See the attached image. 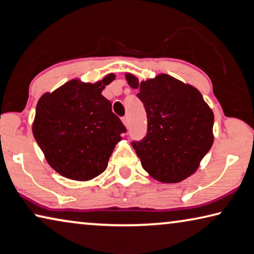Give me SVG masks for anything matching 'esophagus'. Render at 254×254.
Wrapping results in <instances>:
<instances>
[{
  "mask_svg": "<svg viewBox=\"0 0 254 254\" xmlns=\"http://www.w3.org/2000/svg\"><path fill=\"white\" fill-rule=\"evenodd\" d=\"M122 122L124 123V126H126L127 127H128V120H127V116H124V118H122Z\"/></svg>",
  "mask_w": 254,
  "mask_h": 254,
  "instance_id": "esophagus-1",
  "label": "esophagus"
}]
</instances>
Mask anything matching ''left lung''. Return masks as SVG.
Here are the masks:
<instances>
[{
  "mask_svg": "<svg viewBox=\"0 0 254 254\" xmlns=\"http://www.w3.org/2000/svg\"><path fill=\"white\" fill-rule=\"evenodd\" d=\"M147 113V134L132 147L143 170L163 183L192 175L214 142V113L198 89L168 74L139 82L127 74Z\"/></svg>",
  "mask_w": 254,
  "mask_h": 254,
  "instance_id": "left-lung-1",
  "label": "left lung"
}]
</instances>
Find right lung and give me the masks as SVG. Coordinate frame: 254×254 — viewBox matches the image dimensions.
Segmentation results:
<instances>
[{
	"instance_id": "1",
	"label": "right lung",
	"mask_w": 254,
	"mask_h": 254,
	"mask_svg": "<svg viewBox=\"0 0 254 254\" xmlns=\"http://www.w3.org/2000/svg\"><path fill=\"white\" fill-rule=\"evenodd\" d=\"M114 79L112 73L96 83L71 80L38 100L33 133L47 163L64 178L88 181L102 174L127 132L102 95Z\"/></svg>"
}]
</instances>
